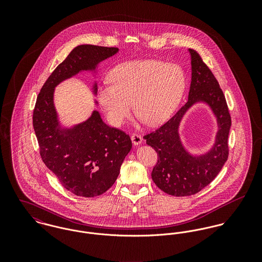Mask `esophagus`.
Listing matches in <instances>:
<instances>
[{
	"label": "esophagus",
	"mask_w": 262,
	"mask_h": 262,
	"mask_svg": "<svg viewBox=\"0 0 262 262\" xmlns=\"http://www.w3.org/2000/svg\"><path fill=\"white\" fill-rule=\"evenodd\" d=\"M131 140H132V142H133V144L135 145V146H138V145H140L141 143H142V137L140 136V135H138V134H133L132 136H131Z\"/></svg>",
	"instance_id": "1"
}]
</instances>
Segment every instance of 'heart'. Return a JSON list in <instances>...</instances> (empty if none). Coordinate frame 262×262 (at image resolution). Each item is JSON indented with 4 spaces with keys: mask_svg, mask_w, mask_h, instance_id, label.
<instances>
[{
    "mask_svg": "<svg viewBox=\"0 0 262 262\" xmlns=\"http://www.w3.org/2000/svg\"><path fill=\"white\" fill-rule=\"evenodd\" d=\"M110 78L98 86L97 99L116 127L125 123L132 104L147 125L163 123L178 108L187 85L181 66L154 59L123 62L113 69Z\"/></svg>",
    "mask_w": 262,
    "mask_h": 262,
    "instance_id": "heart-1",
    "label": "heart"
}]
</instances>
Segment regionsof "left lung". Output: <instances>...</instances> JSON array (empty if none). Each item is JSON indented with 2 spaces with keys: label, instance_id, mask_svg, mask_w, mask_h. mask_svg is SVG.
Wrapping results in <instances>:
<instances>
[{
  "label": "left lung",
  "instance_id": "1",
  "mask_svg": "<svg viewBox=\"0 0 262 262\" xmlns=\"http://www.w3.org/2000/svg\"><path fill=\"white\" fill-rule=\"evenodd\" d=\"M188 53L191 77L186 105L164 125L144 136L147 145L158 154L151 178L161 190L174 196L194 194L218 176L228 158L231 127L224 94L216 77L194 50L188 49ZM199 103L209 108L217 123L213 144L200 154L187 150L179 133L183 117Z\"/></svg>",
  "mask_w": 262,
  "mask_h": 262
}]
</instances>
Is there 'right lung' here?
Segmentation results:
<instances>
[{
	"label": "right lung",
	"mask_w": 262,
	"mask_h": 262,
	"mask_svg": "<svg viewBox=\"0 0 262 262\" xmlns=\"http://www.w3.org/2000/svg\"><path fill=\"white\" fill-rule=\"evenodd\" d=\"M118 52L116 47L76 46L47 78L36 100L33 127L41 158L60 184L75 195L93 198L112 187L132 142L124 132L108 126L98 110H93L82 122L63 124L54 103L55 88L88 73L94 78L92 94L96 97L99 66ZM94 104L99 106L96 100Z\"/></svg>",
	"instance_id": "1"
}]
</instances>
